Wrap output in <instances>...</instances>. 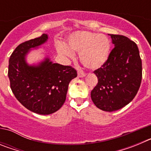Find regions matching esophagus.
Listing matches in <instances>:
<instances>
[{"label":"esophagus","mask_w":151,"mask_h":151,"mask_svg":"<svg viewBox=\"0 0 151 151\" xmlns=\"http://www.w3.org/2000/svg\"><path fill=\"white\" fill-rule=\"evenodd\" d=\"M85 73H83V72L82 71H78V77H81V78H82V77H85Z\"/></svg>","instance_id":"34e87169"}]
</instances>
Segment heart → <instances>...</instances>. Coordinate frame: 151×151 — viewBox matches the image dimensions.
<instances>
[{"instance_id":"heart-1","label":"heart","mask_w":151,"mask_h":151,"mask_svg":"<svg viewBox=\"0 0 151 151\" xmlns=\"http://www.w3.org/2000/svg\"><path fill=\"white\" fill-rule=\"evenodd\" d=\"M67 45L58 44L57 51L64 57H74L79 52V59L85 67L97 69L106 62L110 55V41L106 35L86 31L76 32L69 36Z\"/></svg>"}]
</instances>
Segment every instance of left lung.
<instances>
[{"mask_svg": "<svg viewBox=\"0 0 151 151\" xmlns=\"http://www.w3.org/2000/svg\"><path fill=\"white\" fill-rule=\"evenodd\" d=\"M114 48L106 62L94 73L98 83L91 92L95 106L104 111L119 110L134 99L142 78V63L134 41L120 35H109Z\"/></svg>", "mask_w": 151, "mask_h": 151, "instance_id": "left-lung-1", "label": "left lung"}]
</instances>
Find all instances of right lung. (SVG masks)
<instances>
[{
  "instance_id": "obj_1",
  "label": "right lung",
  "mask_w": 151,
  "mask_h": 151,
  "mask_svg": "<svg viewBox=\"0 0 151 151\" xmlns=\"http://www.w3.org/2000/svg\"><path fill=\"white\" fill-rule=\"evenodd\" d=\"M48 39L47 34L20 44L9 60L8 77L16 98L33 113L48 115L63 106L68 86L77 76L76 70L69 66L54 63L46 57L38 65H29L26 56L32 48Z\"/></svg>"
}]
</instances>
